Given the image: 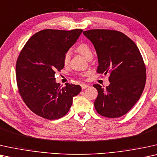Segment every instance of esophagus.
I'll return each instance as SVG.
<instances>
[{"mask_svg": "<svg viewBox=\"0 0 157 157\" xmlns=\"http://www.w3.org/2000/svg\"><path fill=\"white\" fill-rule=\"evenodd\" d=\"M89 87V85L84 84V83H82V84H81V87H82V90L87 88V87Z\"/></svg>", "mask_w": 157, "mask_h": 157, "instance_id": "34e87169", "label": "esophagus"}]
</instances>
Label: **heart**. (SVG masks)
Wrapping results in <instances>:
<instances>
[{"label":"heart","instance_id":"1","mask_svg":"<svg viewBox=\"0 0 157 157\" xmlns=\"http://www.w3.org/2000/svg\"><path fill=\"white\" fill-rule=\"evenodd\" d=\"M77 52H78L79 54H80L81 55L83 56L85 58L87 59L90 56H93V52H92V50L88 45L87 44L82 43L80 44H79L76 48ZM71 57V52L70 51L67 52L65 54H64V58H63V62L64 64L67 65L69 63L70 59Z\"/></svg>","mask_w":157,"mask_h":157}]
</instances>
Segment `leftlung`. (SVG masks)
<instances>
[{"instance_id":"1","label":"left lung","mask_w":157,"mask_h":157,"mask_svg":"<svg viewBox=\"0 0 157 157\" xmlns=\"http://www.w3.org/2000/svg\"><path fill=\"white\" fill-rule=\"evenodd\" d=\"M83 34L94 45L98 55L97 72L109 75L110 85L95 84L98 95L94 105L98 113L118 118L127 113L141 97L145 87L146 67L136 44L120 31L92 29Z\"/></svg>"}]
</instances>
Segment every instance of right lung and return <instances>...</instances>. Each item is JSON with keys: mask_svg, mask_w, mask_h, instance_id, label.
Wrapping results in <instances>:
<instances>
[{"mask_svg": "<svg viewBox=\"0 0 157 157\" xmlns=\"http://www.w3.org/2000/svg\"><path fill=\"white\" fill-rule=\"evenodd\" d=\"M82 29H45L33 35L16 62V82L25 104L37 116L49 120L67 113L80 85L66 83L61 87L55 72L64 67V54L76 42Z\"/></svg>", "mask_w": 157, "mask_h": 157, "instance_id": "right-lung-1", "label": "right lung"}]
</instances>
